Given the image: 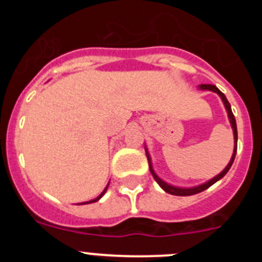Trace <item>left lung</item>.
Returning <instances> with one entry per match:
<instances>
[{
  "label": "left lung",
  "instance_id": "obj_1",
  "mask_svg": "<svg viewBox=\"0 0 262 262\" xmlns=\"http://www.w3.org/2000/svg\"><path fill=\"white\" fill-rule=\"evenodd\" d=\"M200 88H201V89H203V90H211V92H215V93H217V94H219V96H221L222 101H223L224 106H226V108H227V113H228V118H230L231 126H232V129H233V138H235V148H233V154H232V157H231V161H230V163H228V165H227L226 168H224V170L221 173V174H217L216 177L212 178L211 181L206 182V184H203V185H200V186L190 187V189H182V187L170 186V185H168V184H166V182H164L163 180H160V178L156 176V173L154 172V169H152L151 159H149V155L147 154L148 164H149V170H151V173H152V176H154V178H155V180H156L157 184H159L160 186L163 187L164 190L166 191V193L173 194V195H180V196L193 195V194L201 193V191L206 190V189H209V187L211 186V185H214L215 182L219 181V180H221L222 177H224V176H226V173L228 172V170H230L231 165H232L233 160H235V156H236V149H237V128H236V120H235V117H233V114H232V110H231L230 102L227 101L226 96H224V94L222 93L221 90L217 89V88L215 86V85H206V84H203V85H201Z\"/></svg>",
  "mask_w": 262,
  "mask_h": 262
}]
</instances>
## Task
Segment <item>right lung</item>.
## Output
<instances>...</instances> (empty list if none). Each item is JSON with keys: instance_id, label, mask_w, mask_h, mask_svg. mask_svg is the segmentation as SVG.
<instances>
[{"instance_id": "1", "label": "right lung", "mask_w": 262, "mask_h": 262, "mask_svg": "<svg viewBox=\"0 0 262 262\" xmlns=\"http://www.w3.org/2000/svg\"><path fill=\"white\" fill-rule=\"evenodd\" d=\"M107 186H108V185H107ZM107 186H106V187H105V190H103V191H102V193H101V194H99V195H98V196H97L96 200H93V201H90V202H85V203H93V202H97V201H98V200H99V198H101V196H102V195H103V194H105V191H106V189H107ZM85 203H84V205H85Z\"/></svg>"}]
</instances>
